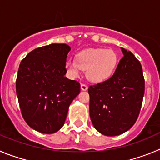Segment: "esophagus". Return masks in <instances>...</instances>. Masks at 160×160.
I'll return each instance as SVG.
<instances>
[{"instance_id":"obj_1","label":"esophagus","mask_w":160,"mask_h":160,"mask_svg":"<svg viewBox=\"0 0 160 160\" xmlns=\"http://www.w3.org/2000/svg\"><path fill=\"white\" fill-rule=\"evenodd\" d=\"M80 88H81L82 90L86 91L88 89V86L86 85L85 83H81V85H80Z\"/></svg>"}]
</instances>
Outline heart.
Segmentation results:
<instances>
[{
  "label": "heart",
  "instance_id": "heart-1",
  "mask_svg": "<svg viewBox=\"0 0 160 160\" xmlns=\"http://www.w3.org/2000/svg\"><path fill=\"white\" fill-rule=\"evenodd\" d=\"M118 63V56L112 49L96 48L80 52L77 60L70 59L66 68L72 77H77L80 70H86V77L92 82H102L113 74Z\"/></svg>",
  "mask_w": 160,
  "mask_h": 160
}]
</instances>
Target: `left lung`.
<instances>
[{
  "instance_id": "obj_1",
  "label": "left lung",
  "mask_w": 160,
  "mask_h": 160,
  "mask_svg": "<svg viewBox=\"0 0 160 160\" xmlns=\"http://www.w3.org/2000/svg\"><path fill=\"white\" fill-rule=\"evenodd\" d=\"M121 49L123 57L114 74L88 88L91 120L98 132L108 136L123 134L135 124L144 95L140 62L130 51Z\"/></svg>"
}]
</instances>
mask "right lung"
<instances>
[{
  "instance_id": "add662e5",
  "label": "right lung",
  "mask_w": 160,
  "mask_h": 160,
  "mask_svg": "<svg viewBox=\"0 0 160 160\" xmlns=\"http://www.w3.org/2000/svg\"><path fill=\"white\" fill-rule=\"evenodd\" d=\"M70 50L65 44L43 46L30 52L20 64L16 91L21 114L28 126L41 133L62 128L69 105L80 92L78 81L64 77Z\"/></svg>"
}]
</instances>
